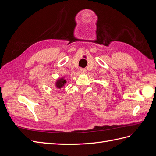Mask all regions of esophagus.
<instances>
[{
	"instance_id": "34e87169",
	"label": "esophagus",
	"mask_w": 156,
	"mask_h": 156,
	"mask_svg": "<svg viewBox=\"0 0 156 156\" xmlns=\"http://www.w3.org/2000/svg\"><path fill=\"white\" fill-rule=\"evenodd\" d=\"M79 71H80V73H82V74H84V73H86V69H84V68H81L79 69Z\"/></svg>"
}]
</instances>
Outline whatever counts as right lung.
I'll return each mask as SVG.
<instances>
[{
    "label": "right lung",
    "mask_w": 156,
    "mask_h": 156,
    "mask_svg": "<svg viewBox=\"0 0 156 156\" xmlns=\"http://www.w3.org/2000/svg\"><path fill=\"white\" fill-rule=\"evenodd\" d=\"M66 81L64 78L58 79L57 81H56V83L55 84L56 87L58 88H61L66 84Z\"/></svg>",
    "instance_id": "add662e5"
}]
</instances>
